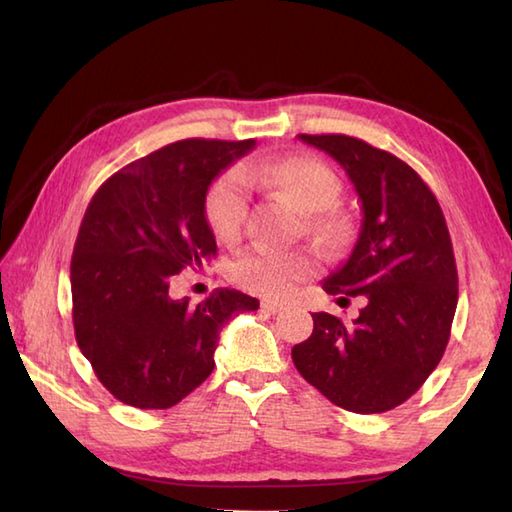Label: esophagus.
I'll use <instances>...</instances> for the list:
<instances>
[{
  "label": "esophagus",
  "instance_id": "obj_1",
  "mask_svg": "<svg viewBox=\"0 0 512 512\" xmlns=\"http://www.w3.org/2000/svg\"><path fill=\"white\" fill-rule=\"evenodd\" d=\"M262 310H264V312H268V314H275V312H281V310H284V303L264 299V301H262Z\"/></svg>",
  "mask_w": 512,
  "mask_h": 512
}]
</instances>
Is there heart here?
I'll list each match as a JSON object with an SVG mask.
<instances>
[{"label": "heart", "instance_id": "heart-1", "mask_svg": "<svg viewBox=\"0 0 512 512\" xmlns=\"http://www.w3.org/2000/svg\"><path fill=\"white\" fill-rule=\"evenodd\" d=\"M248 184H264L284 195L286 200L308 213L312 231L334 235L341 231L339 215L332 204L341 193L336 171L317 158H284L268 165H242L217 176L206 191L204 217L211 231L231 242L242 231L248 211ZM317 264L303 250L250 248L231 264V277L237 286L262 297H286L299 281L308 279Z\"/></svg>", "mask_w": 512, "mask_h": 512}]
</instances>
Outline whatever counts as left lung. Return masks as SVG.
Segmentation results:
<instances>
[{"instance_id":"8db88e82","label":"left lung","mask_w":512,"mask_h":512,"mask_svg":"<svg viewBox=\"0 0 512 512\" xmlns=\"http://www.w3.org/2000/svg\"><path fill=\"white\" fill-rule=\"evenodd\" d=\"M299 138L339 162L361 198L358 242L323 290L365 306L352 323L314 312L292 361L336 407L383 413L416 394L447 350L458 306L447 220L427 182L389 151L345 134Z\"/></svg>"}]
</instances>
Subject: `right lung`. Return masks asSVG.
<instances>
[{"label": "right lung", "instance_id": "right-lung-1", "mask_svg": "<svg viewBox=\"0 0 512 512\" xmlns=\"http://www.w3.org/2000/svg\"><path fill=\"white\" fill-rule=\"evenodd\" d=\"M253 147V138L178 140L116 171L85 209L70 264L74 336L125 405H178L213 372L228 319L259 308L233 288L198 306L169 295L171 277L215 257L206 191Z\"/></svg>", "mask_w": 512, "mask_h": 512}]
</instances>
